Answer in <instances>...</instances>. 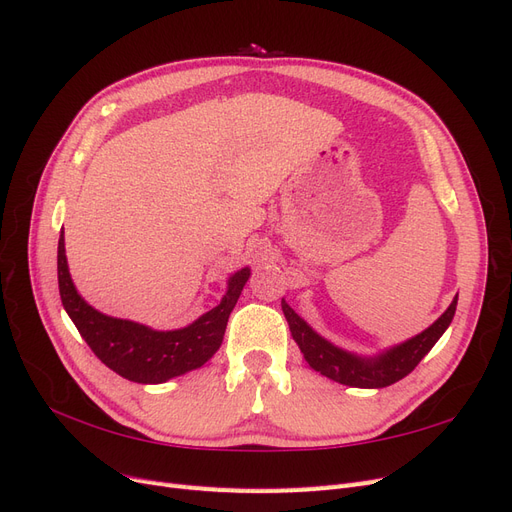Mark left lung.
I'll list each match as a JSON object with an SVG mask.
<instances>
[{
    "instance_id": "obj_1",
    "label": "left lung",
    "mask_w": 512,
    "mask_h": 512,
    "mask_svg": "<svg viewBox=\"0 0 512 512\" xmlns=\"http://www.w3.org/2000/svg\"><path fill=\"white\" fill-rule=\"evenodd\" d=\"M282 309L288 320L292 339L301 348L309 367L339 384L356 386V389H384V386H391L397 380L406 378L410 371L421 363L423 356L436 346V342L448 329V324H451L455 316L457 297L429 329L378 356H359L337 348L309 327L284 299Z\"/></svg>"
}]
</instances>
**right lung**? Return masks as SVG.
<instances>
[{
	"label": "right lung",
	"instance_id": "1",
	"mask_svg": "<svg viewBox=\"0 0 512 512\" xmlns=\"http://www.w3.org/2000/svg\"><path fill=\"white\" fill-rule=\"evenodd\" d=\"M57 280L64 309L98 359L121 378L160 384L203 367L220 350L228 316L250 280V269L245 267L230 277L218 307L175 331H153L145 324L106 316L85 303L68 271L64 230L57 245Z\"/></svg>",
	"mask_w": 512,
	"mask_h": 512
}]
</instances>
